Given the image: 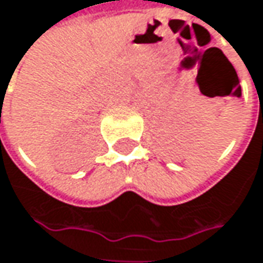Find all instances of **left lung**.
I'll use <instances>...</instances> for the list:
<instances>
[{
	"instance_id": "1",
	"label": "left lung",
	"mask_w": 263,
	"mask_h": 263,
	"mask_svg": "<svg viewBox=\"0 0 263 263\" xmlns=\"http://www.w3.org/2000/svg\"><path fill=\"white\" fill-rule=\"evenodd\" d=\"M238 91H241V88H238Z\"/></svg>"
}]
</instances>
